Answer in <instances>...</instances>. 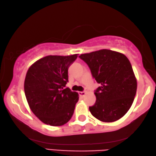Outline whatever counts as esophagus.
Masks as SVG:
<instances>
[{"label":"esophagus","mask_w":156,"mask_h":156,"mask_svg":"<svg viewBox=\"0 0 156 156\" xmlns=\"http://www.w3.org/2000/svg\"><path fill=\"white\" fill-rule=\"evenodd\" d=\"M86 91H81V92H79V94H80V96H84L86 95Z\"/></svg>","instance_id":"esophagus-1"}]
</instances>
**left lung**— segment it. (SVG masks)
Instances as JSON below:
<instances>
[{"mask_svg":"<svg viewBox=\"0 0 156 156\" xmlns=\"http://www.w3.org/2000/svg\"><path fill=\"white\" fill-rule=\"evenodd\" d=\"M80 58L101 85L95 91V104L89 107L91 114L101 122L118 120L131 108L137 90V80L128 58L106 49L81 55Z\"/></svg>","mask_w":156,"mask_h":156,"instance_id":"left-lung-1","label":"left lung"}]
</instances>
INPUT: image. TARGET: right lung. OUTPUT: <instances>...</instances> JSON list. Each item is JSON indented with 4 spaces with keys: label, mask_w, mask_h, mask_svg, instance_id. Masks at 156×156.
Segmentation results:
<instances>
[{
    "label": "right lung",
    "mask_w": 156,
    "mask_h": 156,
    "mask_svg": "<svg viewBox=\"0 0 156 156\" xmlns=\"http://www.w3.org/2000/svg\"><path fill=\"white\" fill-rule=\"evenodd\" d=\"M76 57V54L46 56L28 69L25 97L33 113L45 124L62 126L73 116L79 95L64 87L68 82V68Z\"/></svg>",
    "instance_id": "obj_1"
}]
</instances>
